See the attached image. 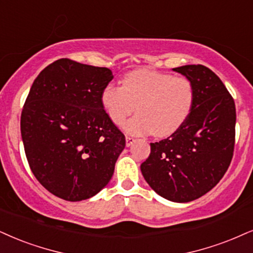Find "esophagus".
Instances as JSON below:
<instances>
[{"instance_id": "34e87169", "label": "esophagus", "mask_w": 253, "mask_h": 253, "mask_svg": "<svg viewBox=\"0 0 253 253\" xmlns=\"http://www.w3.org/2000/svg\"><path fill=\"white\" fill-rule=\"evenodd\" d=\"M126 146H131L133 143L136 142V139L133 138V137H130V136H126Z\"/></svg>"}]
</instances>
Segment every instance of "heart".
I'll use <instances>...</instances> for the list:
<instances>
[{"label":"heart","instance_id":"heart-1","mask_svg":"<svg viewBox=\"0 0 253 253\" xmlns=\"http://www.w3.org/2000/svg\"><path fill=\"white\" fill-rule=\"evenodd\" d=\"M122 85L109 83L101 91V104L114 124H124L130 135L154 133L157 137L172 135L183 126L191 111L193 86L185 77L150 69L130 71L122 77Z\"/></svg>","mask_w":253,"mask_h":253}]
</instances>
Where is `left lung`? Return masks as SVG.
I'll use <instances>...</instances> for the list:
<instances>
[{"label": "left lung", "instance_id": "left-lung-1", "mask_svg": "<svg viewBox=\"0 0 253 253\" xmlns=\"http://www.w3.org/2000/svg\"><path fill=\"white\" fill-rule=\"evenodd\" d=\"M172 70L192 84L191 111L176 132L150 143V156L141 164V171L162 197L186 203L214 188L231 163L236 107L225 85L209 68L190 64Z\"/></svg>", "mask_w": 253, "mask_h": 253}]
</instances>
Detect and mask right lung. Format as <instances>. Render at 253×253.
Instances as JSON below:
<instances>
[{
  "instance_id": "add662e5",
  "label": "right lung",
  "mask_w": 253,
  "mask_h": 253,
  "mask_svg": "<svg viewBox=\"0 0 253 253\" xmlns=\"http://www.w3.org/2000/svg\"><path fill=\"white\" fill-rule=\"evenodd\" d=\"M108 68L61 58L41 71L21 115L28 163L44 188L64 201L98 193L111 179L126 137L105 114Z\"/></svg>"
}]
</instances>
